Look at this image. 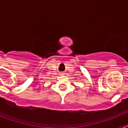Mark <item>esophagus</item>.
Masks as SVG:
<instances>
[{"mask_svg": "<svg viewBox=\"0 0 128 128\" xmlns=\"http://www.w3.org/2000/svg\"><path fill=\"white\" fill-rule=\"evenodd\" d=\"M61 74H62V75H65V74H64V73H62Z\"/></svg>", "mask_w": 128, "mask_h": 128, "instance_id": "esophagus-1", "label": "esophagus"}]
</instances>
